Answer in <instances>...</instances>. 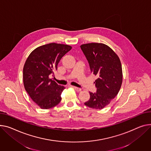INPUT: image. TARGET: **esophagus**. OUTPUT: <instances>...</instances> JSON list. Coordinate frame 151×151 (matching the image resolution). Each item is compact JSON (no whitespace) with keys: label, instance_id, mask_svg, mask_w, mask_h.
<instances>
[{"label":"esophagus","instance_id":"34e87169","mask_svg":"<svg viewBox=\"0 0 151 151\" xmlns=\"http://www.w3.org/2000/svg\"><path fill=\"white\" fill-rule=\"evenodd\" d=\"M72 87H73L75 89L76 91H77V92H79V91H81V88H79V87H75V86H72Z\"/></svg>","mask_w":151,"mask_h":151}]
</instances>
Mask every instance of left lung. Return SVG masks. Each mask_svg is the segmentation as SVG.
Segmentation results:
<instances>
[{
	"mask_svg": "<svg viewBox=\"0 0 151 151\" xmlns=\"http://www.w3.org/2000/svg\"><path fill=\"white\" fill-rule=\"evenodd\" d=\"M81 48L88 62L91 73L98 78L96 92H89L90 98L84 104L102 109L117 95L123 82V71L118 56L108 45L102 43L83 44Z\"/></svg>",
	"mask_w": 151,
	"mask_h": 151,
	"instance_id": "obj_1",
	"label": "left lung"
}]
</instances>
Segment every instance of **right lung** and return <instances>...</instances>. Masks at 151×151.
I'll use <instances>...</instances> for the list:
<instances>
[{
	"instance_id": "1",
	"label": "right lung",
	"mask_w": 151,
	"mask_h": 151,
	"mask_svg": "<svg viewBox=\"0 0 151 151\" xmlns=\"http://www.w3.org/2000/svg\"><path fill=\"white\" fill-rule=\"evenodd\" d=\"M68 45L50 43L35 48L29 55L23 68L25 89L42 109H51L61 101L65 87L58 85L50 76L58 69L61 58L72 49Z\"/></svg>"
}]
</instances>
